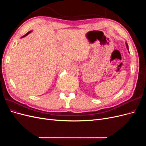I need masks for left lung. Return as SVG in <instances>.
Masks as SVG:
<instances>
[{
  "label": "left lung",
  "mask_w": 146,
  "mask_h": 146,
  "mask_svg": "<svg viewBox=\"0 0 146 146\" xmlns=\"http://www.w3.org/2000/svg\"><path fill=\"white\" fill-rule=\"evenodd\" d=\"M126 45H127V49L128 50H129V46H128V44H127L126 43Z\"/></svg>",
  "instance_id": "obj_1"
}]
</instances>
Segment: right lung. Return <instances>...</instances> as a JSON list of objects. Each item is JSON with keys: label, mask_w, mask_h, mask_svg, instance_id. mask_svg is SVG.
<instances>
[{"label": "right lung", "mask_w": 146, "mask_h": 146, "mask_svg": "<svg viewBox=\"0 0 146 146\" xmlns=\"http://www.w3.org/2000/svg\"><path fill=\"white\" fill-rule=\"evenodd\" d=\"M31 32H32V31H30V32H29L27 33H26V34H25V35H24V36H23V37H22V38H23V37H25V36H27V35H29L30 33H31Z\"/></svg>", "instance_id": "1"}]
</instances>
